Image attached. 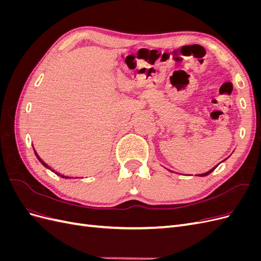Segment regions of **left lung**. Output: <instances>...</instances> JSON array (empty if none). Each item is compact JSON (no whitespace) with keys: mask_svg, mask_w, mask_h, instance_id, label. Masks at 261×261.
Segmentation results:
<instances>
[{"mask_svg":"<svg viewBox=\"0 0 261 261\" xmlns=\"http://www.w3.org/2000/svg\"><path fill=\"white\" fill-rule=\"evenodd\" d=\"M217 167H215V168H212L210 171H208V172H206V173H202V174H198L199 176H206V175H208V174H210V173L213 171V170H215Z\"/></svg>","mask_w":261,"mask_h":261,"instance_id":"left-lung-1","label":"left lung"}]
</instances>
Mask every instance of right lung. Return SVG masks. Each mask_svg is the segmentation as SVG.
I'll return each instance as SVG.
<instances>
[{
	"mask_svg": "<svg viewBox=\"0 0 261 261\" xmlns=\"http://www.w3.org/2000/svg\"><path fill=\"white\" fill-rule=\"evenodd\" d=\"M35 153H36V155H37V158H38V160H39V161H40V162H41V163H42V164L44 165V167H45V168H48L49 170H51V168L49 167V165H48V164H46V163H44V162H43V161H42V160L40 159V158H39V155L37 154V152H36V151H35ZM51 171H52V172H54L53 170H51ZM55 174H58V175H60V176H61V177H63V178H69L68 176H64V175H62V174H60V173H58V172H55Z\"/></svg>",
	"mask_w": 261,
	"mask_h": 261,
	"instance_id": "add662e5",
	"label": "right lung"
}]
</instances>
